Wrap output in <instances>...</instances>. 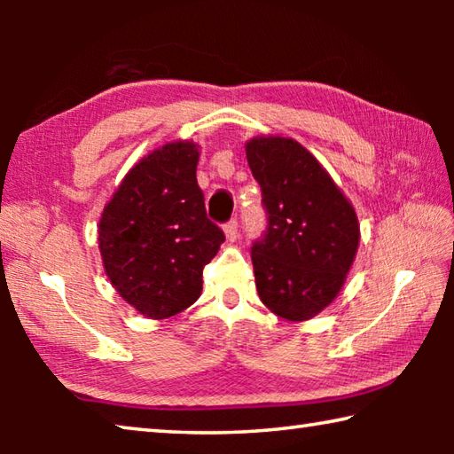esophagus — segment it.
I'll list each match as a JSON object with an SVG mask.
<instances>
[{"mask_svg": "<svg viewBox=\"0 0 454 454\" xmlns=\"http://www.w3.org/2000/svg\"><path fill=\"white\" fill-rule=\"evenodd\" d=\"M224 232L230 242H234L238 238V222L236 220H228L224 224Z\"/></svg>", "mask_w": 454, "mask_h": 454, "instance_id": "1", "label": "esophagus"}]
</instances>
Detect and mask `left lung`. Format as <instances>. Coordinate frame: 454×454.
<instances>
[{
  "instance_id": "1",
  "label": "left lung",
  "mask_w": 454,
  "mask_h": 454,
  "mask_svg": "<svg viewBox=\"0 0 454 454\" xmlns=\"http://www.w3.org/2000/svg\"><path fill=\"white\" fill-rule=\"evenodd\" d=\"M246 158L268 220L252 244L258 296L280 318L309 320L347 280L360 238L356 212L318 160L290 137H254Z\"/></svg>"
}]
</instances>
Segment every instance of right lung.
<instances>
[{
	"mask_svg": "<svg viewBox=\"0 0 454 454\" xmlns=\"http://www.w3.org/2000/svg\"><path fill=\"white\" fill-rule=\"evenodd\" d=\"M198 148L166 144L121 180L99 220V252L114 288L150 318H168L198 301L204 266L224 232L206 216L196 180Z\"/></svg>",
	"mask_w": 454,
	"mask_h": 454,
	"instance_id": "add662e5",
	"label": "right lung"
}]
</instances>
